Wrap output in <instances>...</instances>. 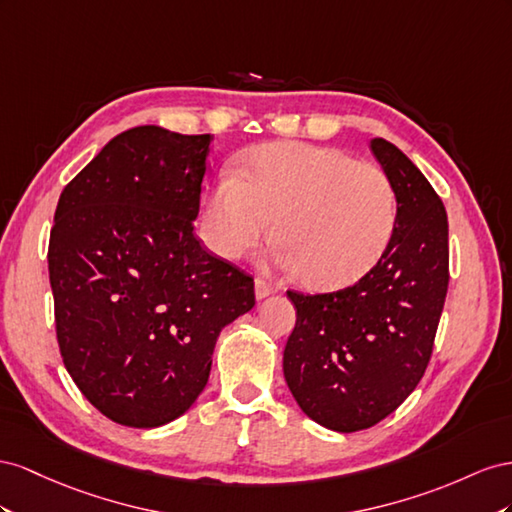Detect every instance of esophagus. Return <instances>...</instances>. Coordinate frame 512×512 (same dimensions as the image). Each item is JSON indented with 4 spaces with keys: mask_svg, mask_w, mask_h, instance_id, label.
<instances>
[{
    "mask_svg": "<svg viewBox=\"0 0 512 512\" xmlns=\"http://www.w3.org/2000/svg\"><path fill=\"white\" fill-rule=\"evenodd\" d=\"M274 291H276V287H274L272 283H268V281H264V279H257V281H255V296H257L259 300L270 296V294H274Z\"/></svg>",
    "mask_w": 512,
    "mask_h": 512,
    "instance_id": "obj_1",
    "label": "esophagus"
}]
</instances>
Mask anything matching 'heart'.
Listing matches in <instances>:
<instances>
[{
  "instance_id": "heart-1",
  "label": "heart",
  "mask_w": 512,
  "mask_h": 512,
  "mask_svg": "<svg viewBox=\"0 0 512 512\" xmlns=\"http://www.w3.org/2000/svg\"><path fill=\"white\" fill-rule=\"evenodd\" d=\"M302 283L337 289L367 274L392 242L399 199L390 175L334 148L272 143L248 154L244 178L218 175L203 208L208 242L240 257L270 238Z\"/></svg>"
}]
</instances>
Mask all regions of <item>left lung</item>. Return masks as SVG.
Returning a JSON list of instances; mask_svg holds the SVG:
<instances>
[{"label":"left lung","instance_id":"left-lung-1","mask_svg":"<svg viewBox=\"0 0 512 512\" xmlns=\"http://www.w3.org/2000/svg\"><path fill=\"white\" fill-rule=\"evenodd\" d=\"M375 158L397 188L399 221L384 257L345 289L302 294L283 373L302 412L332 431L377 425L427 371L448 291L444 203L397 145L375 137Z\"/></svg>","mask_w":512,"mask_h":512}]
</instances>
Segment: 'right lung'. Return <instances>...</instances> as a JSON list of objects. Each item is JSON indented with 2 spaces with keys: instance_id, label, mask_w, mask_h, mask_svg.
Returning a JSON list of instances; mask_svg holds the SVG:
<instances>
[{
  "instance_id": "right-lung-1",
  "label": "right lung",
  "mask_w": 512,
  "mask_h": 512,
  "mask_svg": "<svg viewBox=\"0 0 512 512\" xmlns=\"http://www.w3.org/2000/svg\"><path fill=\"white\" fill-rule=\"evenodd\" d=\"M210 135L137 126L60 195L49 281L64 367L100 414L152 429L206 388L216 337L255 281L195 236Z\"/></svg>"
}]
</instances>
